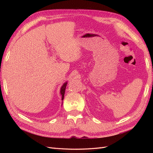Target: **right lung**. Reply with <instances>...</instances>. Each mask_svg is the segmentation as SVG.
<instances>
[{
  "instance_id": "right-lung-1",
  "label": "right lung",
  "mask_w": 153,
  "mask_h": 153,
  "mask_svg": "<svg viewBox=\"0 0 153 153\" xmlns=\"http://www.w3.org/2000/svg\"><path fill=\"white\" fill-rule=\"evenodd\" d=\"M67 85V82H66L65 84H64L62 87H61V94H62V100H63L64 99V93H65V90H66V87Z\"/></svg>"
}]
</instances>
